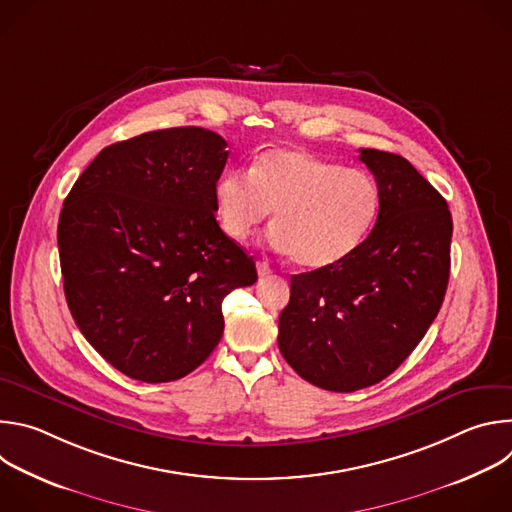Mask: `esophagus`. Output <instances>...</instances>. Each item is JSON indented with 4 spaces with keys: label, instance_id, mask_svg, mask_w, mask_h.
<instances>
[{
    "label": "esophagus",
    "instance_id": "obj_1",
    "mask_svg": "<svg viewBox=\"0 0 512 512\" xmlns=\"http://www.w3.org/2000/svg\"><path fill=\"white\" fill-rule=\"evenodd\" d=\"M257 273H259V277H267L273 273V267L267 261H257Z\"/></svg>",
    "mask_w": 512,
    "mask_h": 512
}]
</instances>
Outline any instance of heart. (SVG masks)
Instances as JSON below:
<instances>
[{
    "instance_id": "b5f03b06",
    "label": "heart",
    "mask_w": 512,
    "mask_h": 512,
    "mask_svg": "<svg viewBox=\"0 0 512 512\" xmlns=\"http://www.w3.org/2000/svg\"><path fill=\"white\" fill-rule=\"evenodd\" d=\"M373 174L314 154L275 148L249 174L225 172L214 184V212L231 239H245L275 216L267 241L306 269H324L352 255L381 212Z\"/></svg>"
}]
</instances>
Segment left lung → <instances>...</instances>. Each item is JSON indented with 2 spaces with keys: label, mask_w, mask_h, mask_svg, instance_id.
Returning <instances> with one entry per match:
<instances>
[{
  "label": "left lung",
  "mask_w": 512,
  "mask_h": 512,
  "mask_svg": "<svg viewBox=\"0 0 512 512\" xmlns=\"http://www.w3.org/2000/svg\"><path fill=\"white\" fill-rule=\"evenodd\" d=\"M381 188L377 225L336 265L291 275L279 350L308 383L352 393L389 377L442 308L452 214L405 158L360 150Z\"/></svg>",
  "instance_id": "8db88e82"
}]
</instances>
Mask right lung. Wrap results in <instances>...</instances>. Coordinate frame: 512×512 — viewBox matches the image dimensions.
Listing matches in <instances>:
<instances>
[{
	"label": "right lung",
	"mask_w": 512,
	"mask_h": 512,
	"mask_svg": "<svg viewBox=\"0 0 512 512\" xmlns=\"http://www.w3.org/2000/svg\"><path fill=\"white\" fill-rule=\"evenodd\" d=\"M227 141L172 127L117 141L89 164L58 218L68 310L89 344L143 383L186 377L221 342L223 300L257 281L214 218Z\"/></svg>",
	"instance_id": "1"
}]
</instances>
